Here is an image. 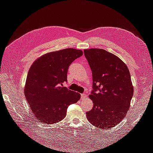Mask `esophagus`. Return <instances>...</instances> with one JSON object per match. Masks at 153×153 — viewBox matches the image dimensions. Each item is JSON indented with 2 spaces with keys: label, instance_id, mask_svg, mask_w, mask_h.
Segmentation results:
<instances>
[{
  "label": "esophagus",
  "instance_id": "esophagus-1",
  "mask_svg": "<svg viewBox=\"0 0 153 153\" xmlns=\"http://www.w3.org/2000/svg\"><path fill=\"white\" fill-rule=\"evenodd\" d=\"M87 98V95L85 94H81V98L82 100H85Z\"/></svg>",
  "mask_w": 153,
  "mask_h": 153
}]
</instances>
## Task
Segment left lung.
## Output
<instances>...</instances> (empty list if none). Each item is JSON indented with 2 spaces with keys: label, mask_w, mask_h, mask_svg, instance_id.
<instances>
[{
  "label": "left lung",
  "mask_w": 153,
  "mask_h": 153,
  "mask_svg": "<svg viewBox=\"0 0 153 153\" xmlns=\"http://www.w3.org/2000/svg\"><path fill=\"white\" fill-rule=\"evenodd\" d=\"M84 55L93 81L89 96L94 105L86 112L87 119L100 129L114 127L126 116L133 95L129 69L121 59L103 49H85Z\"/></svg>",
  "instance_id": "1"
}]
</instances>
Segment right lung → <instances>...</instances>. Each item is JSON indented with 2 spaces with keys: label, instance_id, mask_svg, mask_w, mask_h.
I'll use <instances>...</instances> for the list:
<instances>
[{
  "label": "right lung",
  "instance_id": "right-lung-1",
  "mask_svg": "<svg viewBox=\"0 0 153 153\" xmlns=\"http://www.w3.org/2000/svg\"><path fill=\"white\" fill-rule=\"evenodd\" d=\"M82 55L81 50L66 48L45 53L32 63L24 94L32 113L41 123L52 124L62 121L68 106L80 99V94L62 86L67 82L69 66Z\"/></svg>",
  "mask_w": 153,
  "mask_h": 153
}]
</instances>
